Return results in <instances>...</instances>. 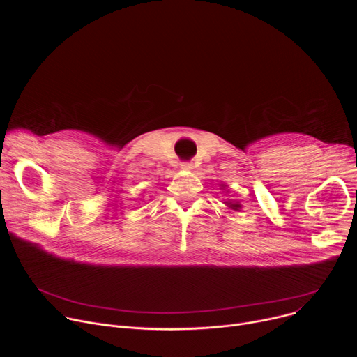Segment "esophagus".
Here are the masks:
<instances>
[{"instance_id":"esophagus-1","label":"esophagus","mask_w":357,"mask_h":357,"mask_svg":"<svg viewBox=\"0 0 357 357\" xmlns=\"http://www.w3.org/2000/svg\"><path fill=\"white\" fill-rule=\"evenodd\" d=\"M181 167H182V169H185V171H192V169H193V165L189 164V162H183Z\"/></svg>"}]
</instances>
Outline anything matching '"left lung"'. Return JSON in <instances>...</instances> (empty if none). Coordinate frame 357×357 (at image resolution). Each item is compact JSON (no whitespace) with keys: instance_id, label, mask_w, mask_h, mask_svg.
<instances>
[{"instance_id":"1","label":"left lung","mask_w":357,"mask_h":357,"mask_svg":"<svg viewBox=\"0 0 357 357\" xmlns=\"http://www.w3.org/2000/svg\"><path fill=\"white\" fill-rule=\"evenodd\" d=\"M226 188V185H220V189H225ZM225 205L229 208V209H231V211H236V212H238L240 209H241V205L238 202H225Z\"/></svg>"}]
</instances>
